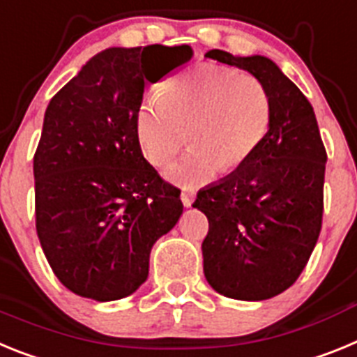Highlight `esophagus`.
I'll return each mask as SVG.
<instances>
[{"instance_id": "obj_1", "label": "esophagus", "mask_w": 357, "mask_h": 357, "mask_svg": "<svg viewBox=\"0 0 357 357\" xmlns=\"http://www.w3.org/2000/svg\"><path fill=\"white\" fill-rule=\"evenodd\" d=\"M194 199H196V192L194 190H183L181 192V201L185 206H192V203H194Z\"/></svg>"}]
</instances>
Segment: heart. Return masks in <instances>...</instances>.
I'll use <instances>...</instances> for the list:
<instances>
[{"mask_svg": "<svg viewBox=\"0 0 357 357\" xmlns=\"http://www.w3.org/2000/svg\"><path fill=\"white\" fill-rule=\"evenodd\" d=\"M273 102L257 77L217 64H197L163 84L136 109V136L153 165L165 167L192 144L167 179L179 187L234 172L255 154L271 126ZM189 138H186V135Z\"/></svg>", "mask_w": 357, "mask_h": 357, "instance_id": "obj_1", "label": "heart"}]
</instances>
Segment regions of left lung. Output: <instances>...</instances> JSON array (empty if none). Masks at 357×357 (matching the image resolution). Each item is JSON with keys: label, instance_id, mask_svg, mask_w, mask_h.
<instances>
[{"label": "left lung", "instance_id": "8db88e82", "mask_svg": "<svg viewBox=\"0 0 357 357\" xmlns=\"http://www.w3.org/2000/svg\"><path fill=\"white\" fill-rule=\"evenodd\" d=\"M204 57L250 71L268 88L271 126L250 160L201 188L194 208L208 219L203 271L228 298L268 300L296 282L321 230L325 153L314 111L271 59Z\"/></svg>", "mask_w": 357, "mask_h": 357}]
</instances>
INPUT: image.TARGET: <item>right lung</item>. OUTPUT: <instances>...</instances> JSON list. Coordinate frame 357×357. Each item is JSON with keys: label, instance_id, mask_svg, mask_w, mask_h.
Instances as JSON below:
<instances>
[{"label": "right lung", "instance_id": "add662e5", "mask_svg": "<svg viewBox=\"0 0 357 357\" xmlns=\"http://www.w3.org/2000/svg\"><path fill=\"white\" fill-rule=\"evenodd\" d=\"M192 48H107L50 100L33 156L36 228L71 293L126 298L147 280L149 255L183 213L181 190L142 154L136 109L145 82L190 61Z\"/></svg>", "mask_w": 357, "mask_h": 357}]
</instances>
